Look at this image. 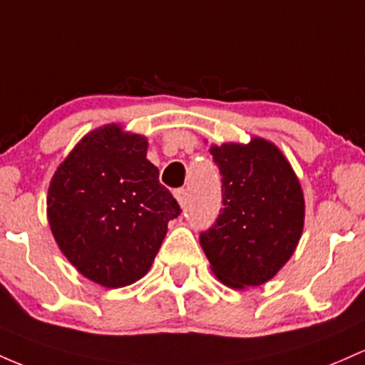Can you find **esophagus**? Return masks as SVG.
Wrapping results in <instances>:
<instances>
[{
  "instance_id": "1",
  "label": "esophagus",
  "mask_w": 365,
  "mask_h": 365,
  "mask_svg": "<svg viewBox=\"0 0 365 365\" xmlns=\"http://www.w3.org/2000/svg\"><path fill=\"white\" fill-rule=\"evenodd\" d=\"M174 195H175V198H178L179 205L186 203V200H187V190H186V187H179V190H175Z\"/></svg>"
}]
</instances>
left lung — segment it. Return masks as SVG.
<instances>
[{
  "mask_svg": "<svg viewBox=\"0 0 365 365\" xmlns=\"http://www.w3.org/2000/svg\"><path fill=\"white\" fill-rule=\"evenodd\" d=\"M222 175V208L200 235L212 271L231 288L264 284L289 260L304 229V193L271 143L210 148Z\"/></svg>",
  "mask_w": 365,
  "mask_h": 365,
  "instance_id": "left-lung-1",
  "label": "left lung"
}]
</instances>
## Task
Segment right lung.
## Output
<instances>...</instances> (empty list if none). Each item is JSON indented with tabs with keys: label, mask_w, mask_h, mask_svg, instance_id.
Returning <instances> with one entry per match:
<instances>
[{
	"label": "right lung",
	"mask_w": 365,
	"mask_h": 365,
	"mask_svg": "<svg viewBox=\"0 0 365 365\" xmlns=\"http://www.w3.org/2000/svg\"><path fill=\"white\" fill-rule=\"evenodd\" d=\"M138 134L105 125L88 134L53 175L48 219L63 255L106 288L141 279L181 207L146 158Z\"/></svg>",
	"instance_id": "obj_1"
}]
</instances>
